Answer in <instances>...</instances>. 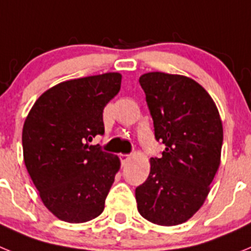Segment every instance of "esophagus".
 Instances as JSON below:
<instances>
[{"mask_svg":"<svg viewBox=\"0 0 251 251\" xmlns=\"http://www.w3.org/2000/svg\"><path fill=\"white\" fill-rule=\"evenodd\" d=\"M121 159H122V163H127L132 159V156L130 154H121Z\"/></svg>","mask_w":251,"mask_h":251,"instance_id":"34e87169","label":"esophagus"}]
</instances>
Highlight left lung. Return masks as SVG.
I'll return each mask as SVG.
<instances>
[{
  "label": "left lung",
  "instance_id": "1",
  "mask_svg": "<svg viewBox=\"0 0 251 251\" xmlns=\"http://www.w3.org/2000/svg\"><path fill=\"white\" fill-rule=\"evenodd\" d=\"M139 83L166 146L150 159V175L136 188L138 212L150 223L175 226L190 220L203 205L220 167L223 122L211 95L191 77L152 72Z\"/></svg>",
  "mask_w": 251,
  "mask_h": 251
}]
</instances>
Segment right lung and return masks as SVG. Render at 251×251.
<instances>
[{
    "instance_id": "obj_1",
    "label": "right lung",
    "mask_w": 251,
    "mask_h": 251,
    "mask_svg": "<svg viewBox=\"0 0 251 251\" xmlns=\"http://www.w3.org/2000/svg\"><path fill=\"white\" fill-rule=\"evenodd\" d=\"M121 73L59 83L44 92L22 128L24 162L40 199L65 223L103 212L121 159L90 146L103 134V109L121 90Z\"/></svg>"
}]
</instances>
